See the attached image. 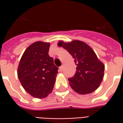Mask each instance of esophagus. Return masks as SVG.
<instances>
[{"label": "esophagus", "instance_id": "34e87169", "mask_svg": "<svg viewBox=\"0 0 123 123\" xmlns=\"http://www.w3.org/2000/svg\"><path fill=\"white\" fill-rule=\"evenodd\" d=\"M59 70H60V72H62V70H63V66H61V67H60Z\"/></svg>", "mask_w": 123, "mask_h": 123}]
</instances>
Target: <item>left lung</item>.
<instances>
[{
    "label": "left lung",
    "instance_id": "left-lung-1",
    "mask_svg": "<svg viewBox=\"0 0 123 123\" xmlns=\"http://www.w3.org/2000/svg\"><path fill=\"white\" fill-rule=\"evenodd\" d=\"M58 46L68 51L77 66L74 76L68 78L72 90L82 95L96 90L103 80L105 65L94 51L88 44L79 40L68 43L59 41Z\"/></svg>",
    "mask_w": 123,
    "mask_h": 123
}]
</instances>
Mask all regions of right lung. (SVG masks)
<instances>
[{
    "label": "right lung",
    "instance_id": "add662e5",
    "mask_svg": "<svg viewBox=\"0 0 123 123\" xmlns=\"http://www.w3.org/2000/svg\"><path fill=\"white\" fill-rule=\"evenodd\" d=\"M50 43L36 41L23 53L18 77L27 92L34 98L47 97L53 90L58 73L53 59L49 55Z\"/></svg>",
    "mask_w": 123,
    "mask_h": 123
}]
</instances>
